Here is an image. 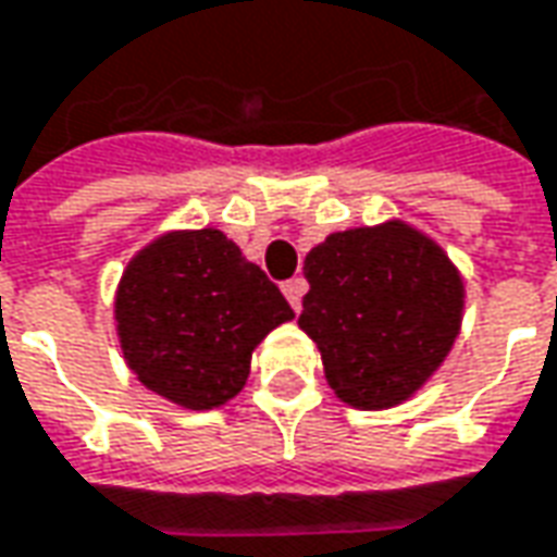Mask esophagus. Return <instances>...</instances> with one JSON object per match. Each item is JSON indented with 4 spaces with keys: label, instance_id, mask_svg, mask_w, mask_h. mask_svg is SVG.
Returning a JSON list of instances; mask_svg holds the SVG:
<instances>
[{
    "label": "esophagus",
    "instance_id": "esophagus-1",
    "mask_svg": "<svg viewBox=\"0 0 557 557\" xmlns=\"http://www.w3.org/2000/svg\"><path fill=\"white\" fill-rule=\"evenodd\" d=\"M306 278H290V282H285L282 285V290H285L287 304L294 306V312H300V306H304V294H306Z\"/></svg>",
    "mask_w": 557,
    "mask_h": 557
}]
</instances>
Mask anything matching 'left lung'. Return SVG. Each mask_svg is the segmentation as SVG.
<instances>
[{
	"label": "left lung",
	"instance_id": "1",
	"mask_svg": "<svg viewBox=\"0 0 557 557\" xmlns=\"http://www.w3.org/2000/svg\"><path fill=\"white\" fill-rule=\"evenodd\" d=\"M300 327L327 386L361 410L408 401L442 368L462 322L450 257L405 220L331 233L306 253Z\"/></svg>",
	"mask_w": 557,
	"mask_h": 557
}]
</instances>
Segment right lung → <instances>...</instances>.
Returning <instances> with one entry per match:
<instances>
[{
    "mask_svg": "<svg viewBox=\"0 0 557 557\" xmlns=\"http://www.w3.org/2000/svg\"><path fill=\"white\" fill-rule=\"evenodd\" d=\"M290 319L294 309L267 272L211 226L149 242L115 290V331L128 368L186 410L235 398L257 343Z\"/></svg>",
    "mask_w": 557,
    "mask_h": 557,
    "instance_id": "1",
    "label": "right lung"
}]
</instances>
